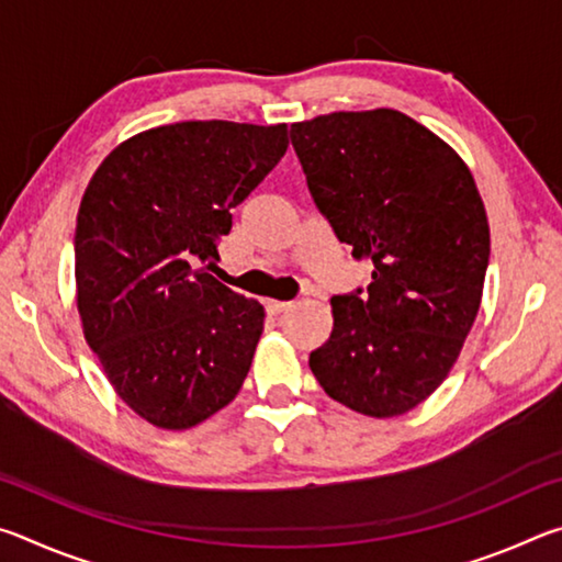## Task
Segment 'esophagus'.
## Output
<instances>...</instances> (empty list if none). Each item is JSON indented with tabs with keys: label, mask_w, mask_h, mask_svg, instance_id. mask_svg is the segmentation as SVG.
<instances>
[{
	"label": "esophagus",
	"mask_w": 562,
	"mask_h": 562,
	"mask_svg": "<svg viewBox=\"0 0 562 562\" xmlns=\"http://www.w3.org/2000/svg\"><path fill=\"white\" fill-rule=\"evenodd\" d=\"M265 307H268V312H270V315H280V312H284V310H290V307H292V302L268 300V302H265Z\"/></svg>",
	"instance_id": "34e87169"
}]
</instances>
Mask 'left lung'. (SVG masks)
Returning a JSON list of instances; mask_svg holds the SVG:
<instances>
[{"label": "left lung", "mask_w": 562, "mask_h": 562, "mask_svg": "<svg viewBox=\"0 0 562 562\" xmlns=\"http://www.w3.org/2000/svg\"><path fill=\"white\" fill-rule=\"evenodd\" d=\"M290 140L337 240L374 265L367 290L331 297L312 374L359 414H406L439 389L479 315L491 255L479 188L453 148L392 109L292 123Z\"/></svg>", "instance_id": "1"}]
</instances>
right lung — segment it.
<instances>
[{"label":"right lung","mask_w":562,"mask_h":562,"mask_svg":"<svg viewBox=\"0 0 562 562\" xmlns=\"http://www.w3.org/2000/svg\"><path fill=\"white\" fill-rule=\"evenodd\" d=\"M288 126L183 121L123 140L76 215V304L111 386L160 429H190L240 392L258 300L198 265L221 260L233 207L288 150Z\"/></svg>","instance_id":"1"}]
</instances>
